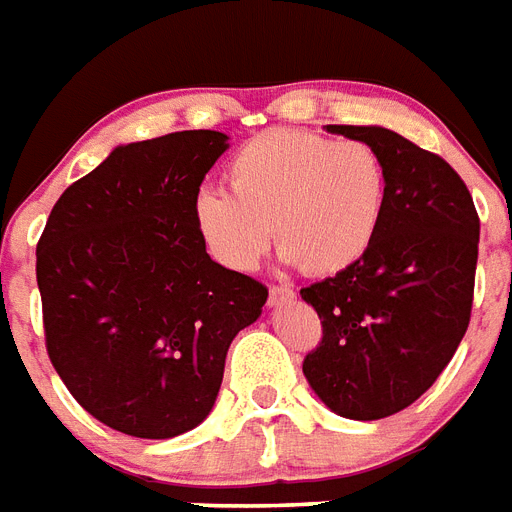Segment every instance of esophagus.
<instances>
[{"mask_svg":"<svg viewBox=\"0 0 512 512\" xmlns=\"http://www.w3.org/2000/svg\"><path fill=\"white\" fill-rule=\"evenodd\" d=\"M295 297V289L287 287V284H273L271 292H268V303L271 305H279V303H287Z\"/></svg>","mask_w":512,"mask_h":512,"instance_id":"obj_1","label":"esophagus"}]
</instances>
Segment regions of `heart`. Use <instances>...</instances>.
<instances>
[{
	"mask_svg": "<svg viewBox=\"0 0 512 512\" xmlns=\"http://www.w3.org/2000/svg\"><path fill=\"white\" fill-rule=\"evenodd\" d=\"M231 193L201 188L193 225L217 263L252 271L271 247L308 276L356 265L380 233L388 170L364 140L265 130L228 164Z\"/></svg>",
	"mask_w": 512,
	"mask_h": 512,
	"instance_id": "heart-1",
	"label": "heart"
}]
</instances>
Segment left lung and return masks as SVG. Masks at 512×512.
<instances>
[{
    "instance_id": "8db88e82",
    "label": "left lung",
    "mask_w": 512,
    "mask_h": 512,
    "mask_svg": "<svg viewBox=\"0 0 512 512\" xmlns=\"http://www.w3.org/2000/svg\"><path fill=\"white\" fill-rule=\"evenodd\" d=\"M327 130L377 148L388 199L369 252L300 289L321 319L303 372L340 417L382 420L438 380L468 332L481 220L468 185L433 151L385 127Z\"/></svg>"
}]
</instances>
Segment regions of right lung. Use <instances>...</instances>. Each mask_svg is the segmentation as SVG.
<instances>
[{
  "label": "right lung",
  "instance_id": "add662e5",
  "mask_svg": "<svg viewBox=\"0 0 512 512\" xmlns=\"http://www.w3.org/2000/svg\"><path fill=\"white\" fill-rule=\"evenodd\" d=\"M225 148L215 130L119 146L68 185L36 244L47 356L82 409L127 436L196 428L228 345L268 297L215 263L193 225V196Z\"/></svg>",
  "mask_w": 512,
  "mask_h": 512
}]
</instances>
